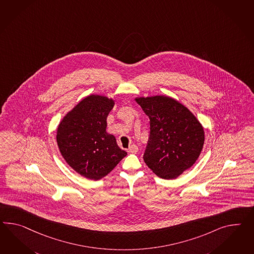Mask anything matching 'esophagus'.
<instances>
[{
    "label": "esophagus",
    "instance_id": "1",
    "mask_svg": "<svg viewBox=\"0 0 254 254\" xmlns=\"http://www.w3.org/2000/svg\"><path fill=\"white\" fill-rule=\"evenodd\" d=\"M128 152H130L131 154H136L138 152V146L136 144H131L128 149Z\"/></svg>",
    "mask_w": 254,
    "mask_h": 254
}]
</instances>
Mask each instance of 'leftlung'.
<instances>
[{
    "instance_id": "8db88e82",
    "label": "left lung",
    "mask_w": 254,
    "mask_h": 254,
    "mask_svg": "<svg viewBox=\"0 0 254 254\" xmlns=\"http://www.w3.org/2000/svg\"><path fill=\"white\" fill-rule=\"evenodd\" d=\"M134 99L150 120L144 162L159 178H178L200 156L204 143L202 124L186 106L169 96Z\"/></svg>"
}]
</instances>
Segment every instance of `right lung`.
Masks as SVG:
<instances>
[{
	"label": "right lung",
	"instance_id": "obj_1",
	"mask_svg": "<svg viewBox=\"0 0 254 254\" xmlns=\"http://www.w3.org/2000/svg\"><path fill=\"white\" fill-rule=\"evenodd\" d=\"M115 99L91 94L80 100L60 122L57 144L66 163L92 181L101 180L127 155L107 131V118Z\"/></svg>",
	"mask_w": 254,
	"mask_h": 254
}]
</instances>
